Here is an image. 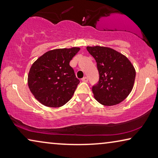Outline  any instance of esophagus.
Returning <instances> with one entry per match:
<instances>
[{"label":"esophagus","instance_id":"1","mask_svg":"<svg viewBox=\"0 0 158 158\" xmlns=\"http://www.w3.org/2000/svg\"><path fill=\"white\" fill-rule=\"evenodd\" d=\"M81 80H82V81H84V82H87V81H88V77H84V78L82 79Z\"/></svg>","mask_w":158,"mask_h":158}]
</instances>
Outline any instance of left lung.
I'll return each instance as SVG.
<instances>
[{
  "mask_svg": "<svg viewBox=\"0 0 158 158\" xmlns=\"http://www.w3.org/2000/svg\"><path fill=\"white\" fill-rule=\"evenodd\" d=\"M97 63L98 84L92 87L95 99L103 106L116 105L126 99L134 85L135 69L130 60L114 49L94 46L86 48Z\"/></svg>",
  "mask_w": 158,
  "mask_h": 158,
  "instance_id": "left-lung-1",
  "label": "left lung"
}]
</instances>
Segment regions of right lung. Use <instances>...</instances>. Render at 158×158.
Masks as SVG:
<instances>
[{
    "label": "right lung",
    "mask_w": 158,
    "mask_h": 158,
    "mask_svg": "<svg viewBox=\"0 0 158 158\" xmlns=\"http://www.w3.org/2000/svg\"><path fill=\"white\" fill-rule=\"evenodd\" d=\"M79 48L47 52L30 67L28 86L35 98L48 107H60L71 99L80 81L69 62Z\"/></svg>",
    "instance_id": "obj_1"
}]
</instances>
